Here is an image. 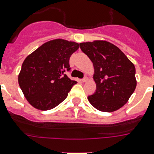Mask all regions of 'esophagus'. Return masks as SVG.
<instances>
[{
	"label": "esophagus",
	"mask_w": 154,
	"mask_h": 154,
	"mask_svg": "<svg viewBox=\"0 0 154 154\" xmlns=\"http://www.w3.org/2000/svg\"><path fill=\"white\" fill-rule=\"evenodd\" d=\"M88 77H84L83 79H82V82H88Z\"/></svg>",
	"instance_id": "obj_1"
}]
</instances>
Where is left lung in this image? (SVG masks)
I'll return each instance as SVG.
<instances>
[{"instance_id":"1","label":"left lung","mask_w":154,"mask_h":154,"mask_svg":"<svg viewBox=\"0 0 154 154\" xmlns=\"http://www.w3.org/2000/svg\"><path fill=\"white\" fill-rule=\"evenodd\" d=\"M93 63L96 92L88 97L97 110L111 112L128 103L137 81L135 66L118 47L107 41L79 44Z\"/></svg>"}]
</instances>
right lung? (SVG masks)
I'll return each instance as SVG.
<instances>
[{
    "instance_id": "right-lung-1",
    "label": "right lung",
    "mask_w": 154,
    "mask_h": 154,
    "mask_svg": "<svg viewBox=\"0 0 154 154\" xmlns=\"http://www.w3.org/2000/svg\"><path fill=\"white\" fill-rule=\"evenodd\" d=\"M79 44L55 39L42 44L22 63L18 82L26 99L36 109L50 110L66 99L77 83L65 74Z\"/></svg>"
}]
</instances>
